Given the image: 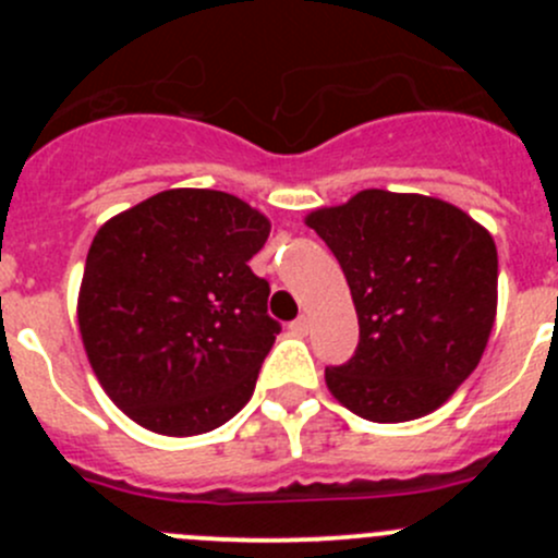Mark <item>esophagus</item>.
<instances>
[{"label": "esophagus", "instance_id": "34e87169", "mask_svg": "<svg viewBox=\"0 0 558 558\" xmlns=\"http://www.w3.org/2000/svg\"><path fill=\"white\" fill-rule=\"evenodd\" d=\"M307 329H311V318L307 315H300L296 320H291V331L294 335H307Z\"/></svg>", "mask_w": 558, "mask_h": 558}]
</instances>
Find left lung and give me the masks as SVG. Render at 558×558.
Masks as SVG:
<instances>
[{
  "label": "left lung",
  "mask_w": 558,
  "mask_h": 558,
  "mask_svg": "<svg viewBox=\"0 0 558 558\" xmlns=\"http://www.w3.org/2000/svg\"><path fill=\"white\" fill-rule=\"evenodd\" d=\"M305 223L345 272L359 315L351 362L326 367L331 397L375 424L421 418L453 397L497 318V245L451 202L359 191Z\"/></svg>",
  "instance_id": "left-lung-1"
}]
</instances>
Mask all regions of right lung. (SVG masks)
Masks as SVG:
<instances>
[{
  "label": "right lung",
  "instance_id": "obj_1",
  "mask_svg": "<svg viewBox=\"0 0 558 558\" xmlns=\"http://www.w3.org/2000/svg\"><path fill=\"white\" fill-rule=\"evenodd\" d=\"M269 218L227 191L170 189L102 223L77 326L105 393L156 435H205L238 415L280 331L247 267Z\"/></svg>",
  "mask_w": 558,
  "mask_h": 558
}]
</instances>
